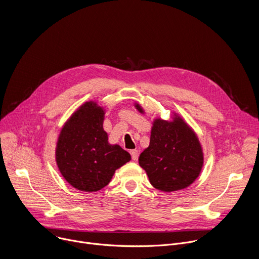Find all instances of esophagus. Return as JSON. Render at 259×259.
Here are the masks:
<instances>
[{"label":"esophagus","mask_w":259,"mask_h":259,"mask_svg":"<svg viewBox=\"0 0 259 259\" xmlns=\"http://www.w3.org/2000/svg\"><path fill=\"white\" fill-rule=\"evenodd\" d=\"M130 155L132 157V160L133 161H136L137 158H138V151L137 150H131L130 151Z\"/></svg>","instance_id":"obj_1"}]
</instances>
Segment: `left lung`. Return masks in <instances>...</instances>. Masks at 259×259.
I'll return each mask as SVG.
<instances>
[{"label": "left lung", "mask_w": 259, "mask_h": 259, "mask_svg": "<svg viewBox=\"0 0 259 259\" xmlns=\"http://www.w3.org/2000/svg\"><path fill=\"white\" fill-rule=\"evenodd\" d=\"M141 114L143 107L135 102ZM139 165L159 191L171 193L189 188L199 177L204 153L194 129L177 113L171 120L153 121L150 145L140 154Z\"/></svg>", "instance_id": "1"}]
</instances>
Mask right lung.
Listing matches in <instances>:
<instances>
[{
	"label": "right lung",
	"mask_w": 259,
	"mask_h": 259,
	"mask_svg": "<svg viewBox=\"0 0 259 259\" xmlns=\"http://www.w3.org/2000/svg\"><path fill=\"white\" fill-rule=\"evenodd\" d=\"M105 109L87 101L62 126L55 160L63 178L82 192H97L112 180L117 169L131 160L119 144H110L103 129Z\"/></svg>",
	"instance_id": "right-lung-1"
}]
</instances>
